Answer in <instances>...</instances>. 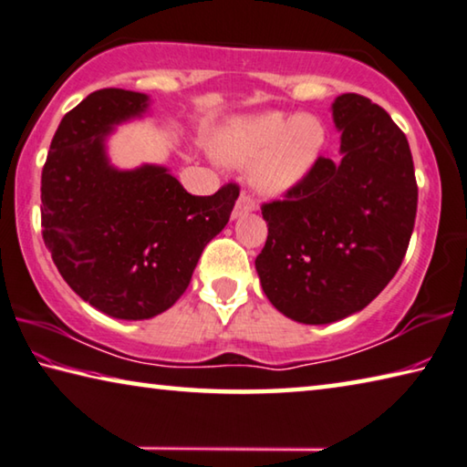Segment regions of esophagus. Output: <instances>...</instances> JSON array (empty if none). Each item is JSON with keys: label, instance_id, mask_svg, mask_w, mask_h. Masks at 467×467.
Returning a JSON list of instances; mask_svg holds the SVG:
<instances>
[{"label": "esophagus", "instance_id": "obj_1", "mask_svg": "<svg viewBox=\"0 0 467 467\" xmlns=\"http://www.w3.org/2000/svg\"><path fill=\"white\" fill-rule=\"evenodd\" d=\"M256 209V202L254 198H252L246 190H242V194L238 201H235V206H234V219H238L242 215H248V213H252Z\"/></svg>", "mask_w": 467, "mask_h": 467}]
</instances>
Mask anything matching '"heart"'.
Returning <instances> with one entry per match:
<instances>
[{
	"label": "heart",
	"instance_id": "heart-1",
	"mask_svg": "<svg viewBox=\"0 0 467 467\" xmlns=\"http://www.w3.org/2000/svg\"><path fill=\"white\" fill-rule=\"evenodd\" d=\"M323 121L281 111L240 118L221 130L217 155L229 165H252L250 182L261 194H284L300 183L325 149Z\"/></svg>",
	"mask_w": 467,
	"mask_h": 467
}]
</instances>
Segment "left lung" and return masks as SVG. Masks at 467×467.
<instances>
[{"mask_svg": "<svg viewBox=\"0 0 467 467\" xmlns=\"http://www.w3.org/2000/svg\"><path fill=\"white\" fill-rule=\"evenodd\" d=\"M333 119L341 161L318 157L284 201L261 206L269 227L256 271L269 302L304 325H327L368 306L395 277L414 232L418 186L406 134L356 93Z\"/></svg>", "mask_w": 467, "mask_h": 467, "instance_id": "1", "label": "left lung"}]
</instances>
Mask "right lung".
I'll return each instance as SVG.
<instances>
[{
    "label": "right lung",
    "mask_w": 467,
    "mask_h": 467,
    "mask_svg": "<svg viewBox=\"0 0 467 467\" xmlns=\"http://www.w3.org/2000/svg\"><path fill=\"white\" fill-rule=\"evenodd\" d=\"M147 107L134 90L90 93L61 119L41 173L43 240L59 275L121 320L152 318L180 300L240 196L234 182L192 196L161 165H109L105 139Z\"/></svg>",
    "instance_id": "right-lung-1"
}]
</instances>
